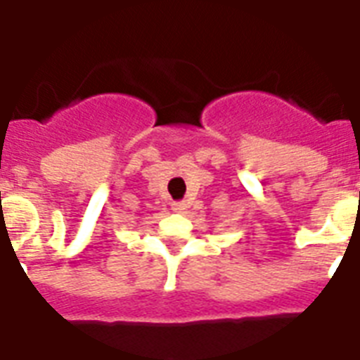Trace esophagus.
<instances>
[{
    "mask_svg": "<svg viewBox=\"0 0 360 360\" xmlns=\"http://www.w3.org/2000/svg\"><path fill=\"white\" fill-rule=\"evenodd\" d=\"M186 209V203L185 202H175L174 203V211H177V213H183Z\"/></svg>",
    "mask_w": 360,
    "mask_h": 360,
    "instance_id": "1",
    "label": "esophagus"
}]
</instances>
